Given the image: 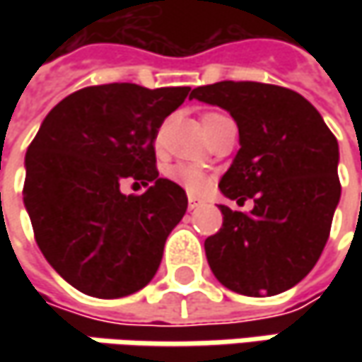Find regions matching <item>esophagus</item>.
<instances>
[{
    "instance_id": "obj_1",
    "label": "esophagus",
    "mask_w": 362,
    "mask_h": 362,
    "mask_svg": "<svg viewBox=\"0 0 362 362\" xmlns=\"http://www.w3.org/2000/svg\"><path fill=\"white\" fill-rule=\"evenodd\" d=\"M187 202H189V209H195V207H199V205H202L203 199L202 197H197V195H189Z\"/></svg>"
}]
</instances>
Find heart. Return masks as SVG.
Masks as SVG:
<instances>
[{
    "instance_id": "obj_1",
    "label": "heart",
    "mask_w": 362,
    "mask_h": 362,
    "mask_svg": "<svg viewBox=\"0 0 362 362\" xmlns=\"http://www.w3.org/2000/svg\"><path fill=\"white\" fill-rule=\"evenodd\" d=\"M207 117H214V115H205L203 119ZM167 177L175 181L177 185H181L183 189H187L189 193H202L205 185H207V175L203 169L195 167V165H185V163H179L167 169Z\"/></svg>"
}]
</instances>
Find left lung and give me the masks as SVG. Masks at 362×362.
Here are the masks:
<instances>
[{
  "label": "left lung",
  "mask_w": 362,
  "mask_h": 362,
  "mask_svg": "<svg viewBox=\"0 0 362 362\" xmlns=\"http://www.w3.org/2000/svg\"><path fill=\"white\" fill-rule=\"evenodd\" d=\"M189 98L228 110L240 151L219 181L228 199H254L250 214L219 205L223 223L205 240L217 280L243 296H274L313 270L341 199L339 143L302 94L262 82L223 80Z\"/></svg>",
  "instance_id": "left-lung-1"
}]
</instances>
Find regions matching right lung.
<instances>
[{
    "instance_id": "obj_1",
    "label": "right lung",
    "mask_w": 362,
    "mask_h": 362,
    "mask_svg": "<svg viewBox=\"0 0 362 362\" xmlns=\"http://www.w3.org/2000/svg\"><path fill=\"white\" fill-rule=\"evenodd\" d=\"M189 90L127 82L82 88L49 110L28 148L23 205L35 242L80 292L129 296L159 270L187 195L159 177L155 139ZM122 180L147 191L124 196Z\"/></svg>"
}]
</instances>
